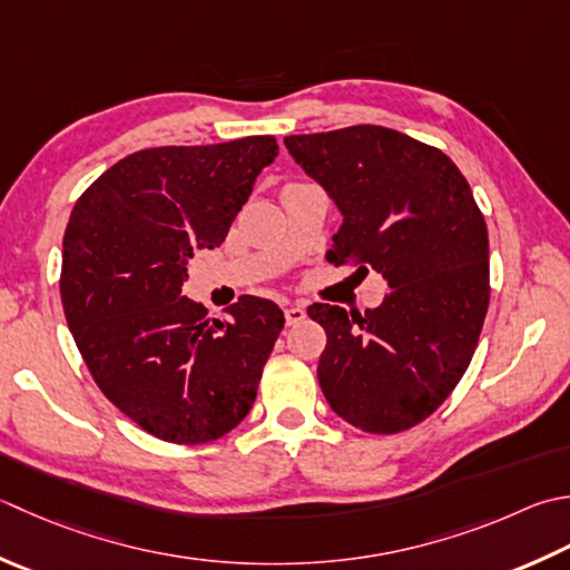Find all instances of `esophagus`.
<instances>
[{"label":"esophagus","mask_w":570,"mask_h":570,"mask_svg":"<svg viewBox=\"0 0 570 570\" xmlns=\"http://www.w3.org/2000/svg\"><path fill=\"white\" fill-rule=\"evenodd\" d=\"M284 314H286L288 326H296V323H301V321L306 318V311L301 308V306H296V304H286L284 306Z\"/></svg>","instance_id":"esophagus-1"}]
</instances>
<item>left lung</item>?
I'll return each mask as SVG.
<instances>
[{
  "mask_svg": "<svg viewBox=\"0 0 570 570\" xmlns=\"http://www.w3.org/2000/svg\"><path fill=\"white\" fill-rule=\"evenodd\" d=\"M343 215L326 259L383 274L365 316L314 304L326 331L318 383L331 410L371 434L420 425L472 363L489 308V234L472 187L434 145L383 126L284 138Z\"/></svg>",
  "mask_w": 570,
  "mask_h": 570,
  "instance_id": "8db88e82",
  "label": "left lung"
}]
</instances>
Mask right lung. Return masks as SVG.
I'll return each mask as SVG.
<instances>
[{
	"label": "right lung",
	"mask_w": 570,
	"mask_h": 570,
	"mask_svg": "<svg viewBox=\"0 0 570 570\" xmlns=\"http://www.w3.org/2000/svg\"><path fill=\"white\" fill-rule=\"evenodd\" d=\"M274 136L128 155L76 199L63 234L61 304L110 403L153 438L205 444L247 417L284 311L242 296L227 318L183 296L185 262L225 242Z\"/></svg>",
	"instance_id": "obj_1"
}]
</instances>
